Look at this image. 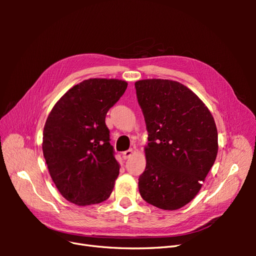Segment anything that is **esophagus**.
<instances>
[{"mask_svg": "<svg viewBox=\"0 0 256 256\" xmlns=\"http://www.w3.org/2000/svg\"><path fill=\"white\" fill-rule=\"evenodd\" d=\"M134 154V150H125V152H122V158L124 159H128V158H130L131 157V154Z\"/></svg>", "mask_w": 256, "mask_h": 256, "instance_id": "34e87169", "label": "esophagus"}]
</instances>
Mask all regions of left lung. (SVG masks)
I'll return each mask as SVG.
<instances>
[{
  "instance_id": "8db88e82",
  "label": "left lung",
  "mask_w": 256,
  "mask_h": 256,
  "mask_svg": "<svg viewBox=\"0 0 256 256\" xmlns=\"http://www.w3.org/2000/svg\"><path fill=\"white\" fill-rule=\"evenodd\" d=\"M134 86L148 132L138 191L148 204L175 210L194 198L214 164L216 124L202 100L180 82L141 80Z\"/></svg>"
}]
</instances>
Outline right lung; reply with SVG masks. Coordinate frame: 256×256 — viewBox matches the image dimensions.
I'll return each mask as SVG.
<instances>
[{"mask_svg":"<svg viewBox=\"0 0 256 256\" xmlns=\"http://www.w3.org/2000/svg\"><path fill=\"white\" fill-rule=\"evenodd\" d=\"M127 85L118 79L85 80L62 96L48 116L44 157L52 180L69 202L98 204L112 193L120 166L106 116Z\"/></svg>","mask_w":256,"mask_h":256,"instance_id":"add662e5","label":"right lung"}]
</instances>
